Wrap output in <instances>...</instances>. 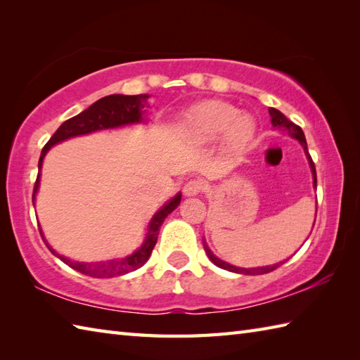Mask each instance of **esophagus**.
<instances>
[{
  "instance_id": "obj_1",
  "label": "esophagus",
  "mask_w": 360,
  "mask_h": 360,
  "mask_svg": "<svg viewBox=\"0 0 360 360\" xmlns=\"http://www.w3.org/2000/svg\"><path fill=\"white\" fill-rule=\"evenodd\" d=\"M202 184L200 181H188L184 184V188H182V193L186 196H196L198 193H201Z\"/></svg>"
}]
</instances>
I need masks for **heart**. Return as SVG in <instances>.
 Wrapping results in <instances>:
<instances>
[{
    "label": "heart",
    "mask_w": 360,
    "mask_h": 360,
    "mask_svg": "<svg viewBox=\"0 0 360 360\" xmlns=\"http://www.w3.org/2000/svg\"><path fill=\"white\" fill-rule=\"evenodd\" d=\"M255 120L249 114H240L236 106L226 102H204L196 105L184 120L188 141L205 143L224 136L229 150H240L255 136Z\"/></svg>",
    "instance_id": "obj_1"
}]
</instances>
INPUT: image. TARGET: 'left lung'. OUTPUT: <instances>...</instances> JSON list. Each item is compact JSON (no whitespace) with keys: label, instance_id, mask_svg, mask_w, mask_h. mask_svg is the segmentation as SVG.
Listing matches in <instances>:
<instances>
[{"label":"left lung","instance_id":"left-lung-1","mask_svg":"<svg viewBox=\"0 0 360 360\" xmlns=\"http://www.w3.org/2000/svg\"><path fill=\"white\" fill-rule=\"evenodd\" d=\"M269 114H271V124L275 129H278V131H285L288 136L292 137V139H297L298 142H300V145L303 147V151L304 155H307V159L309 162V168H311V173H312V186H314V188H317V174H316V165L314 162H312V159L309 156V151H308V145H307V139H304V134H303V129L295 125L294 122H290L285 114L280 112L278 110L275 108H271L269 110ZM316 221V219H314ZM202 244H204V250L205 254H207V257L210 258V262L221 267V269H226L229 272H235V274H244V275H262V274H267V272H272L274 269H277L278 266H281L283 263L286 262H280V263H275V264H271V266H262V267H238V266H233L231 263L227 262H223V259H219L213 252L210 250V248L207 246V243H205V240H202Z\"/></svg>","mask_w":360,"mask_h":360}]
</instances>
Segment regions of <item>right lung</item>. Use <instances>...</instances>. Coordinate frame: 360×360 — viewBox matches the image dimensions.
<instances>
[{"instance_id":"obj_1","label":"right lung","mask_w":360,"mask_h":360,"mask_svg":"<svg viewBox=\"0 0 360 360\" xmlns=\"http://www.w3.org/2000/svg\"><path fill=\"white\" fill-rule=\"evenodd\" d=\"M148 97H150L148 94L105 96L102 98H98V101L91 105L89 108L77 114V116L63 122V124L58 127L57 131L52 134L48 143L44 145V148L41 150L40 160H38V176L35 181L34 195H32L34 205H35L38 187H40L43 160H44L46 153H48L53 145L65 142L68 139H71V137L85 136L96 131H102V129H114V128L136 125V124H142V122H147V119H145V112H147L145 106H148ZM179 202H181V192L176 193L170 201H167L162 207L153 215V218L150 219V223L147 226V233H145L143 243L141 244V248H137L133 252V254H129L127 257H120V258L105 259V262H89V263L74 262L71 258L60 255L56 249H52L49 246V243L44 240L41 227H40V233L43 236L46 246H48V249L52 252V254L62 259L65 264L72 267L74 271L89 275V277H94V278H111V277H117V275H125L128 272L139 269L141 266L147 263V259L150 258L153 252V248H155V244L158 241L160 226H162L164 219L170 215L176 207H178Z\"/></svg>"}]
</instances>
